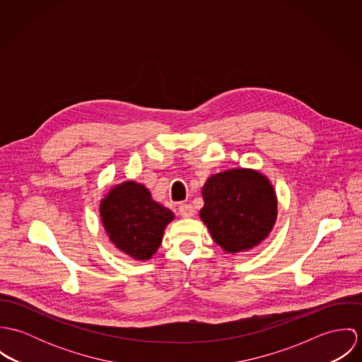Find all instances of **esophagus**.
<instances>
[{"mask_svg": "<svg viewBox=\"0 0 362 362\" xmlns=\"http://www.w3.org/2000/svg\"><path fill=\"white\" fill-rule=\"evenodd\" d=\"M178 211L182 217H192L195 214V210L191 205H187V204H181L178 207Z\"/></svg>", "mask_w": 362, "mask_h": 362, "instance_id": "34e87169", "label": "esophagus"}]
</instances>
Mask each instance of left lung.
I'll return each instance as SVG.
<instances>
[{
	"label": "left lung",
	"instance_id": "left-lung-1",
	"mask_svg": "<svg viewBox=\"0 0 362 362\" xmlns=\"http://www.w3.org/2000/svg\"><path fill=\"white\" fill-rule=\"evenodd\" d=\"M201 220L226 254L247 252L262 244L277 220V197L258 170L230 168L210 175L202 188Z\"/></svg>",
	"mask_w": 362,
	"mask_h": 362
}]
</instances>
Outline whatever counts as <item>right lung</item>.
Masks as SVG:
<instances>
[{"label":"right lung","mask_w":362,"mask_h":362,"mask_svg":"<svg viewBox=\"0 0 362 362\" xmlns=\"http://www.w3.org/2000/svg\"><path fill=\"white\" fill-rule=\"evenodd\" d=\"M99 211L110 241L135 260L155 255L167 224L174 220V213L134 180L114 185L100 201Z\"/></svg>","instance_id":"add662e5"}]
</instances>
